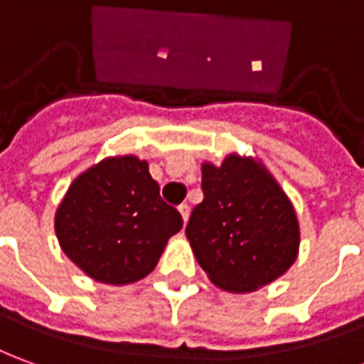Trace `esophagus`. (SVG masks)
I'll list each match as a JSON object with an SVG mask.
<instances>
[{"instance_id": "obj_1", "label": "esophagus", "mask_w": 364, "mask_h": 364, "mask_svg": "<svg viewBox=\"0 0 364 364\" xmlns=\"http://www.w3.org/2000/svg\"><path fill=\"white\" fill-rule=\"evenodd\" d=\"M178 212H180L182 220H184V224H186L188 218H190V208H188V204H182V206H178Z\"/></svg>"}]
</instances>
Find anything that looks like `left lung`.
Returning <instances> with one entry per match:
<instances>
[{
  "instance_id": "obj_1",
  "label": "left lung",
  "mask_w": 364,
  "mask_h": 364,
  "mask_svg": "<svg viewBox=\"0 0 364 364\" xmlns=\"http://www.w3.org/2000/svg\"><path fill=\"white\" fill-rule=\"evenodd\" d=\"M204 200L192 210L186 237L210 282L250 293L282 277L297 259L299 222L277 180L259 160L225 156L202 164Z\"/></svg>"
}]
</instances>
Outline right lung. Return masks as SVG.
<instances>
[{"label":"right lung","mask_w":364,"mask_h":364,"mask_svg":"<svg viewBox=\"0 0 364 364\" xmlns=\"http://www.w3.org/2000/svg\"><path fill=\"white\" fill-rule=\"evenodd\" d=\"M180 230L182 215L162 202L149 162L132 154L105 158L79 174L55 214L65 255L110 285L146 277Z\"/></svg>","instance_id":"add662e5"}]
</instances>
